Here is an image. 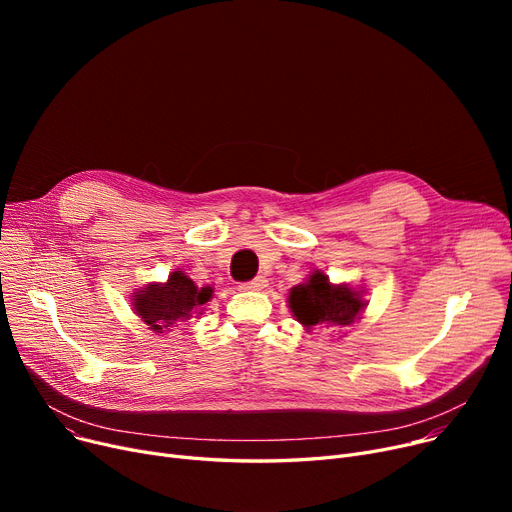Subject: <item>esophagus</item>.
<instances>
[{"label":"esophagus","instance_id":"obj_1","mask_svg":"<svg viewBox=\"0 0 512 512\" xmlns=\"http://www.w3.org/2000/svg\"><path fill=\"white\" fill-rule=\"evenodd\" d=\"M265 286H267V280H265L263 276H257L255 280L242 284V286H240V290H263Z\"/></svg>","mask_w":512,"mask_h":512}]
</instances>
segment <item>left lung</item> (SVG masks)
<instances>
[{
    "label": "left lung",
    "instance_id": "left-lung-1",
    "mask_svg": "<svg viewBox=\"0 0 512 512\" xmlns=\"http://www.w3.org/2000/svg\"><path fill=\"white\" fill-rule=\"evenodd\" d=\"M365 290L351 284H334L324 272L311 276L292 286L288 292V309L305 330L313 326L348 328L359 321L367 309Z\"/></svg>",
    "mask_w": 512,
    "mask_h": 512
}]
</instances>
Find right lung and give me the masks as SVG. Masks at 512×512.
Wrapping results in <instances>:
<instances>
[{"mask_svg": "<svg viewBox=\"0 0 512 512\" xmlns=\"http://www.w3.org/2000/svg\"><path fill=\"white\" fill-rule=\"evenodd\" d=\"M132 311L155 334H168L178 321L203 313L213 297L211 286H197L182 270L168 276L166 282H149L130 292Z\"/></svg>", "mask_w": 512, "mask_h": 512, "instance_id": "1", "label": "right lung"}]
</instances>
